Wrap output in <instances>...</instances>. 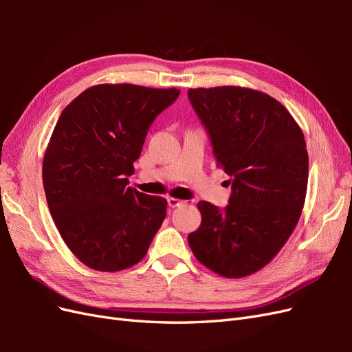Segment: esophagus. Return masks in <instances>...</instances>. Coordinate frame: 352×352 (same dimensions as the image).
<instances>
[{"label":"esophagus","mask_w":352,"mask_h":352,"mask_svg":"<svg viewBox=\"0 0 352 352\" xmlns=\"http://www.w3.org/2000/svg\"><path fill=\"white\" fill-rule=\"evenodd\" d=\"M167 202H168L170 208H176V207H180V206L185 204L182 199H177V198H167Z\"/></svg>","instance_id":"obj_1"}]
</instances>
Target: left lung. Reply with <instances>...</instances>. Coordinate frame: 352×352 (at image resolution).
Wrapping results in <instances>:
<instances>
[{
  "mask_svg": "<svg viewBox=\"0 0 352 352\" xmlns=\"http://www.w3.org/2000/svg\"><path fill=\"white\" fill-rule=\"evenodd\" d=\"M188 97L232 185L226 208L198 202L202 221L188 235L189 247L211 272L245 278L276 257L300 220L308 182L304 133L260 91L197 88Z\"/></svg>",
  "mask_w": 352,
  "mask_h": 352,
  "instance_id": "obj_1",
  "label": "left lung"
}]
</instances>
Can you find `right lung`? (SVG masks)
<instances>
[{
  "label": "right lung",
  "instance_id": "add662e5",
  "mask_svg": "<svg viewBox=\"0 0 352 352\" xmlns=\"http://www.w3.org/2000/svg\"><path fill=\"white\" fill-rule=\"evenodd\" d=\"M176 88L95 85L61 111L42 163L48 208L69 250L88 267L140 263L166 219L167 201L127 186L146 132Z\"/></svg>",
  "mask_w": 352,
  "mask_h": 352
}]
</instances>
